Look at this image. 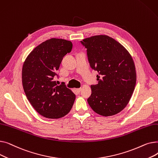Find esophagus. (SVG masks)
Wrapping results in <instances>:
<instances>
[{
    "label": "esophagus",
    "mask_w": 158,
    "mask_h": 158,
    "mask_svg": "<svg viewBox=\"0 0 158 158\" xmlns=\"http://www.w3.org/2000/svg\"><path fill=\"white\" fill-rule=\"evenodd\" d=\"M81 89H82V88H77V89H76L77 92L80 93V92H81Z\"/></svg>",
    "instance_id": "esophagus-1"
}]
</instances>
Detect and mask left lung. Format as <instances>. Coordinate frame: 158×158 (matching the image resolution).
I'll list each match as a JSON object with an SVG mask.
<instances>
[{"label":"left lung","mask_w":158,"mask_h":158,"mask_svg":"<svg viewBox=\"0 0 158 158\" xmlns=\"http://www.w3.org/2000/svg\"><path fill=\"white\" fill-rule=\"evenodd\" d=\"M81 42L87 49L90 66L99 73L98 84L91 86L89 106L104 117L120 113L128 104L136 85V68L131 55L107 35L93 36Z\"/></svg>","instance_id":"obj_1"}]
</instances>
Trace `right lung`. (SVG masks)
<instances>
[{"label":"right lung","mask_w":158,"mask_h":158,"mask_svg":"<svg viewBox=\"0 0 158 158\" xmlns=\"http://www.w3.org/2000/svg\"><path fill=\"white\" fill-rule=\"evenodd\" d=\"M70 41L51 38L35 47L26 57L22 71L24 92L34 109L52 119L62 118L71 110L76 95L54 81L63 57L71 52Z\"/></svg>","instance_id":"obj_1"}]
</instances>
